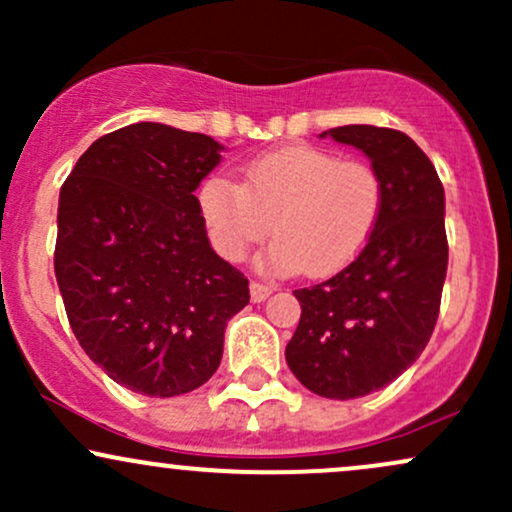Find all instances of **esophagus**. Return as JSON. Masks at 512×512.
Here are the masks:
<instances>
[{
	"instance_id": "esophagus-1",
	"label": "esophagus",
	"mask_w": 512,
	"mask_h": 512,
	"mask_svg": "<svg viewBox=\"0 0 512 512\" xmlns=\"http://www.w3.org/2000/svg\"><path fill=\"white\" fill-rule=\"evenodd\" d=\"M272 291H274V284H262V281H252L250 284V296L255 303L267 301V298L272 296Z\"/></svg>"
}]
</instances>
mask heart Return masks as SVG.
<instances>
[{
	"label": "heart",
	"mask_w": 512,
	"mask_h": 512,
	"mask_svg": "<svg viewBox=\"0 0 512 512\" xmlns=\"http://www.w3.org/2000/svg\"><path fill=\"white\" fill-rule=\"evenodd\" d=\"M385 185L370 163L310 144L269 151L245 168L243 185L211 175L197 192L199 214L223 260L240 262L276 236L267 264L276 272L325 276L346 267L378 226Z\"/></svg>",
	"instance_id": "1"
}]
</instances>
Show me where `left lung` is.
I'll list each match as a JSON object with an SVG mask.
<instances>
[{
  "label": "left lung",
  "mask_w": 512,
  "mask_h": 512,
  "mask_svg": "<svg viewBox=\"0 0 512 512\" xmlns=\"http://www.w3.org/2000/svg\"><path fill=\"white\" fill-rule=\"evenodd\" d=\"M327 134L370 158L385 202L349 267L293 291L301 320L286 363L315 395L354 399L390 385L431 339L448 272L445 192L433 163L404 132L344 125Z\"/></svg>",
  "instance_id": "1"
}]
</instances>
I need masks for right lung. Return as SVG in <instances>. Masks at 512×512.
Segmentation results:
<instances>
[{
  "instance_id": "1",
  "label": "right lung",
  "mask_w": 512,
  "mask_h": 512,
  "mask_svg": "<svg viewBox=\"0 0 512 512\" xmlns=\"http://www.w3.org/2000/svg\"><path fill=\"white\" fill-rule=\"evenodd\" d=\"M221 144L137 122L96 139L60 190L55 276L74 337L115 383L149 397L216 373L248 279L211 250L195 190Z\"/></svg>"
}]
</instances>
